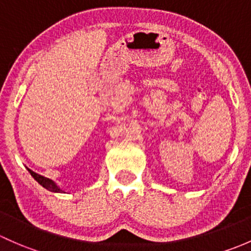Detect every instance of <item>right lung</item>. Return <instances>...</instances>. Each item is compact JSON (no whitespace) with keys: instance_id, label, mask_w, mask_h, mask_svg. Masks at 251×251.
Wrapping results in <instances>:
<instances>
[{"instance_id":"obj_1","label":"right lung","mask_w":251,"mask_h":251,"mask_svg":"<svg viewBox=\"0 0 251 251\" xmlns=\"http://www.w3.org/2000/svg\"><path fill=\"white\" fill-rule=\"evenodd\" d=\"M27 170H29L30 174L32 175L33 179H35L36 181L40 183V185H42L43 187L47 188L48 191H51V192H63V191H61L60 188H59L58 186L55 185V183L51 181L50 179L42 176V175H40V174H36L35 172H32V170H30V169H27Z\"/></svg>"}]
</instances>
